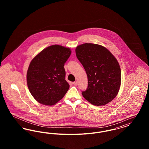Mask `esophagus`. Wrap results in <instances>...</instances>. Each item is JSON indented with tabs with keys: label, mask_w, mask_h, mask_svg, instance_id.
I'll return each instance as SVG.
<instances>
[{
	"label": "esophagus",
	"mask_w": 149,
	"mask_h": 149,
	"mask_svg": "<svg viewBox=\"0 0 149 149\" xmlns=\"http://www.w3.org/2000/svg\"><path fill=\"white\" fill-rule=\"evenodd\" d=\"M73 84L74 85H78V82H77V81H75L73 82Z\"/></svg>",
	"instance_id": "esophagus-1"
}]
</instances>
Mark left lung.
Masks as SVG:
<instances>
[{"instance_id":"left-lung-1","label":"left lung","mask_w":149,"mask_h":149,"mask_svg":"<svg viewBox=\"0 0 149 149\" xmlns=\"http://www.w3.org/2000/svg\"><path fill=\"white\" fill-rule=\"evenodd\" d=\"M76 55L88 77V87L82 95L95 106H103L117 95L121 82L120 66L104 47L84 43L77 47Z\"/></svg>"}]
</instances>
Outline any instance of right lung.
<instances>
[{
    "instance_id": "right-lung-1",
    "label": "right lung",
    "mask_w": 149,
    "mask_h": 149,
    "mask_svg": "<svg viewBox=\"0 0 149 149\" xmlns=\"http://www.w3.org/2000/svg\"><path fill=\"white\" fill-rule=\"evenodd\" d=\"M71 52L69 48L52 45L43 50L31 61L27 73V85L32 95L40 103L54 105L69 90L64 64Z\"/></svg>"
}]
</instances>
